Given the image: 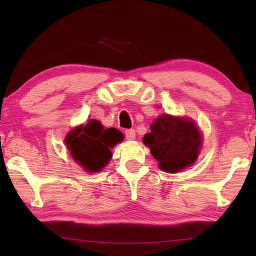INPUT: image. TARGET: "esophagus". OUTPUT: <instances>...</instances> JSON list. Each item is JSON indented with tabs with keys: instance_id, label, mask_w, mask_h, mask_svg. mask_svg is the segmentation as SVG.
<instances>
[{
	"instance_id": "obj_1",
	"label": "esophagus",
	"mask_w": 256,
	"mask_h": 256,
	"mask_svg": "<svg viewBox=\"0 0 256 256\" xmlns=\"http://www.w3.org/2000/svg\"><path fill=\"white\" fill-rule=\"evenodd\" d=\"M125 138H126L128 140H134V138H136V130H125Z\"/></svg>"
}]
</instances>
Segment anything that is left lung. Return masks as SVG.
<instances>
[{
    "mask_svg": "<svg viewBox=\"0 0 256 256\" xmlns=\"http://www.w3.org/2000/svg\"><path fill=\"white\" fill-rule=\"evenodd\" d=\"M144 144L167 172H177L198 159L202 142L201 133L192 120L162 115L150 126Z\"/></svg>",
    "mask_w": 256,
    "mask_h": 256,
    "instance_id": "1",
    "label": "left lung"
}]
</instances>
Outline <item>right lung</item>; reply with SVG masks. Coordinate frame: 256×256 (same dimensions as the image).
Wrapping results in <instances>:
<instances>
[{
	"mask_svg": "<svg viewBox=\"0 0 256 256\" xmlns=\"http://www.w3.org/2000/svg\"><path fill=\"white\" fill-rule=\"evenodd\" d=\"M120 141H123V134L118 130H105L96 120H90L84 126L74 128L66 138L73 159L92 172L102 170L112 157L110 148Z\"/></svg>",
	"mask_w": 256,
	"mask_h": 256,
	"instance_id": "right-lung-1",
	"label": "right lung"
}]
</instances>
